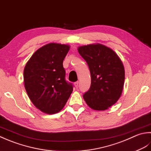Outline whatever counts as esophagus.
Returning <instances> with one entry per match:
<instances>
[{
    "label": "esophagus",
    "mask_w": 151,
    "mask_h": 151,
    "mask_svg": "<svg viewBox=\"0 0 151 151\" xmlns=\"http://www.w3.org/2000/svg\"><path fill=\"white\" fill-rule=\"evenodd\" d=\"M73 85H74V86L76 88H78V85H79V81H76L74 83H73Z\"/></svg>",
    "instance_id": "34e87169"
}]
</instances>
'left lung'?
Listing matches in <instances>:
<instances>
[{
	"label": "left lung",
	"instance_id": "left-lung-1",
	"mask_svg": "<svg viewBox=\"0 0 151 151\" xmlns=\"http://www.w3.org/2000/svg\"><path fill=\"white\" fill-rule=\"evenodd\" d=\"M80 55L87 62L91 84L83 94L87 105L94 110L104 111L115 104L122 94L124 68L118 55L100 44L78 47Z\"/></svg>",
	"mask_w": 151,
	"mask_h": 151
}]
</instances>
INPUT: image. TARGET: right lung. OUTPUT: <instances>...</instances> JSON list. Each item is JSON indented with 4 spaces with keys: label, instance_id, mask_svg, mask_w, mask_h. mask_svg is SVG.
<instances>
[{
    "label": "right lung",
    "instance_id": "add662e5",
    "mask_svg": "<svg viewBox=\"0 0 151 151\" xmlns=\"http://www.w3.org/2000/svg\"><path fill=\"white\" fill-rule=\"evenodd\" d=\"M70 46L51 43L38 49L24 69L25 90L32 104L47 114L58 113L73 91L66 79L63 60Z\"/></svg>",
    "mask_w": 151,
    "mask_h": 151
}]
</instances>
